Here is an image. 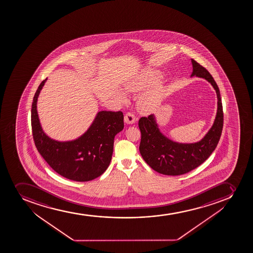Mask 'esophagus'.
Wrapping results in <instances>:
<instances>
[{
	"label": "esophagus",
	"mask_w": 253,
	"mask_h": 253,
	"mask_svg": "<svg viewBox=\"0 0 253 253\" xmlns=\"http://www.w3.org/2000/svg\"><path fill=\"white\" fill-rule=\"evenodd\" d=\"M136 122L135 116L132 113H127L125 116V123L127 125H133Z\"/></svg>",
	"instance_id": "esophagus-1"
}]
</instances>
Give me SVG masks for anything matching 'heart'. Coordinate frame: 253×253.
<instances>
[{
	"mask_svg": "<svg viewBox=\"0 0 253 253\" xmlns=\"http://www.w3.org/2000/svg\"><path fill=\"white\" fill-rule=\"evenodd\" d=\"M163 77L164 75L163 73H161L160 71H145L143 74H141L140 77L131 79L129 82L126 83L125 87L132 92H138V91H140V90L145 89L146 87H148V85H152L156 82L163 79ZM116 94L120 100L123 101L126 100V96L124 93L118 91ZM165 88L161 85L147 90L138 99V103H137L138 110L143 114L153 113L163 103V100L165 98Z\"/></svg>",
	"mask_w": 253,
	"mask_h": 253,
	"instance_id": "heart-1",
	"label": "heart"
}]
</instances>
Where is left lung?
Here are the masks:
<instances>
[{
  "label": "left lung",
  "instance_id": "8db88e82",
  "mask_svg": "<svg viewBox=\"0 0 253 253\" xmlns=\"http://www.w3.org/2000/svg\"><path fill=\"white\" fill-rule=\"evenodd\" d=\"M191 63L193 72L190 77L204 78L210 83L218 99L215 119L204 138L195 143H179L161 131L156 115L142 117L138 121L142 134L139 146L141 155L150 168L163 175H183L202 164L218 145L223 130V105L218 85L204 67L194 59H191Z\"/></svg>",
  "mask_w": 253,
  "mask_h": 253
}]
</instances>
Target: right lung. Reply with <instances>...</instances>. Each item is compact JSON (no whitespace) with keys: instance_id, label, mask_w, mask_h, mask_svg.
Returning <instances> with one entry per match:
<instances>
[{"instance_id":"obj_1","label":"right lung","mask_w":253,"mask_h":253,"mask_svg":"<svg viewBox=\"0 0 253 253\" xmlns=\"http://www.w3.org/2000/svg\"><path fill=\"white\" fill-rule=\"evenodd\" d=\"M47 79L39 85L33 99L31 125L35 146L48 165L63 177L80 182L94 180L110 165L115 135L124 128L123 113L100 110L78 138L53 139L43 131L37 110L38 98Z\"/></svg>"}]
</instances>
